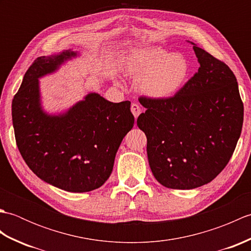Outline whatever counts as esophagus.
Returning <instances> with one entry per match:
<instances>
[{"label":"esophagus","mask_w":251,"mask_h":251,"mask_svg":"<svg viewBox=\"0 0 251 251\" xmlns=\"http://www.w3.org/2000/svg\"><path fill=\"white\" fill-rule=\"evenodd\" d=\"M130 110L132 112V114H134L135 119H137V117L139 116V114L141 113V108L139 106V104H137V103H131Z\"/></svg>","instance_id":"esophagus-1"}]
</instances>
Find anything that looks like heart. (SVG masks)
<instances>
[{"instance_id":"1","label":"heart","mask_w":251,"mask_h":251,"mask_svg":"<svg viewBox=\"0 0 251 251\" xmlns=\"http://www.w3.org/2000/svg\"><path fill=\"white\" fill-rule=\"evenodd\" d=\"M127 71L139 77V87L149 97L162 99L179 92L190 75L188 59L161 47L149 46L130 52Z\"/></svg>"}]
</instances>
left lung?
Listing matches in <instances>:
<instances>
[{
	"mask_svg": "<svg viewBox=\"0 0 251 251\" xmlns=\"http://www.w3.org/2000/svg\"><path fill=\"white\" fill-rule=\"evenodd\" d=\"M199 71L174 97H140L147 111L137 120L148 139L152 174L169 189L209 183L230 161L242 132L244 104L225 62L196 44Z\"/></svg>",
	"mask_w": 251,
	"mask_h": 251,
	"instance_id": "1",
	"label": "left lung"
}]
</instances>
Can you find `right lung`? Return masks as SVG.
Here are the masks:
<instances>
[{
	"mask_svg": "<svg viewBox=\"0 0 251 251\" xmlns=\"http://www.w3.org/2000/svg\"><path fill=\"white\" fill-rule=\"evenodd\" d=\"M78 54L71 50L36 58L12 103L16 143L37 177L74 193L100 188L109 179L116 152L135 117L129 101L111 102L89 93L60 114L42 108L39 78Z\"/></svg>",
	"mask_w": 251,
	"mask_h": 251,
	"instance_id": "obj_1",
	"label": "right lung"
}]
</instances>
